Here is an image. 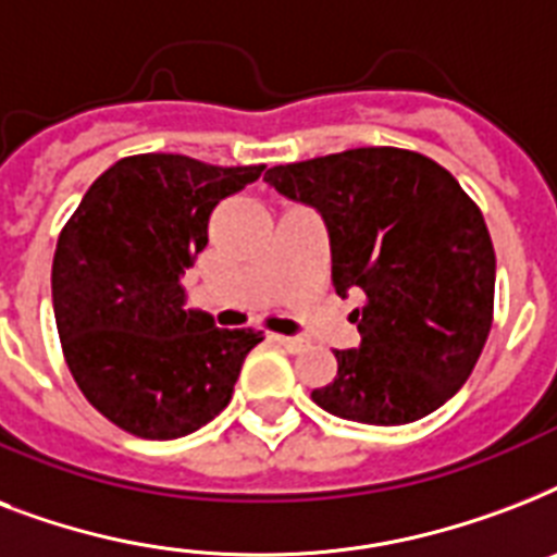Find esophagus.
Here are the masks:
<instances>
[{"label":"esophagus","instance_id":"obj_1","mask_svg":"<svg viewBox=\"0 0 557 557\" xmlns=\"http://www.w3.org/2000/svg\"><path fill=\"white\" fill-rule=\"evenodd\" d=\"M274 341H277L283 349H288L292 356H297V352H304V349L309 347V341L297 338V335H274Z\"/></svg>","mask_w":557,"mask_h":557}]
</instances>
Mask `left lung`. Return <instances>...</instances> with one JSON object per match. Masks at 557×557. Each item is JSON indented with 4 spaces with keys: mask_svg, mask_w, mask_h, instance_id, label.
Masks as SVG:
<instances>
[{
    "mask_svg": "<svg viewBox=\"0 0 557 557\" xmlns=\"http://www.w3.org/2000/svg\"><path fill=\"white\" fill-rule=\"evenodd\" d=\"M269 187L321 213L341 297L361 344L335 349L338 375L312 389L326 413L407 424L442 407L474 370L494 309V248L483 213L436 161L358 147L280 164Z\"/></svg>",
    "mask_w": 557,
    "mask_h": 557,
    "instance_id": "obj_1",
    "label": "left lung"
}]
</instances>
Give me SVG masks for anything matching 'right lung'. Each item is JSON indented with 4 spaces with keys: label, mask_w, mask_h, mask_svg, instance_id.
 I'll list each match as a JSON object with an SVG mask.
<instances>
[{
    "label": "right lung",
    "mask_w": 557,
    "mask_h": 557,
    "mask_svg": "<svg viewBox=\"0 0 557 557\" xmlns=\"http://www.w3.org/2000/svg\"><path fill=\"white\" fill-rule=\"evenodd\" d=\"M260 168L147 152L115 161L57 239L51 297L65 364L109 422L178 440L222 413L262 332L222 330L187 309L185 271L219 201Z\"/></svg>",
    "instance_id": "add662e5"
}]
</instances>
